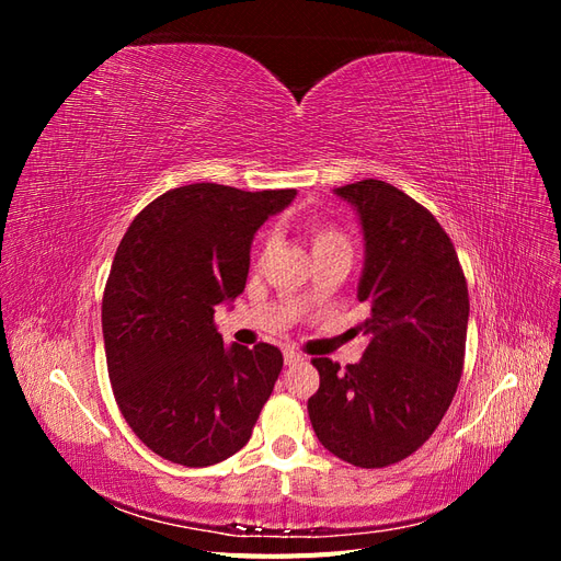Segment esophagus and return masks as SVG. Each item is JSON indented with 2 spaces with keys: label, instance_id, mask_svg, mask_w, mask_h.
I'll use <instances>...</instances> for the list:
<instances>
[{
  "label": "esophagus",
  "instance_id": "obj_1",
  "mask_svg": "<svg viewBox=\"0 0 561 561\" xmlns=\"http://www.w3.org/2000/svg\"><path fill=\"white\" fill-rule=\"evenodd\" d=\"M283 355H285V365H297V363H301V360H307L301 353H297V351H293V348L285 351Z\"/></svg>",
  "mask_w": 561,
  "mask_h": 561
}]
</instances>
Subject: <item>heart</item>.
I'll return each instance as SVG.
<instances>
[{"instance_id":"obj_1","label":"heart","mask_w":561,"mask_h":561,"mask_svg":"<svg viewBox=\"0 0 561 561\" xmlns=\"http://www.w3.org/2000/svg\"><path fill=\"white\" fill-rule=\"evenodd\" d=\"M309 239L313 245V254L322 250H348L351 252V241L342 227H336L332 222H325V219H313L309 222ZM266 245V239L262 243V250Z\"/></svg>"}]
</instances>
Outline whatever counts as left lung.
<instances>
[{"instance_id":"left-lung-1","label":"left lung","mask_w":561,"mask_h":561,"mask_svg":"<svg viewBox=\"0 0 561 561\" xmlns=\"http://www.w3.org/2000/svg\"><path fill=\"white\" fill-rule=\"evenodd\" d=\"M360 215L365 271L358 299L369 344L344 369L311 360L320 386L309 419L320 445L358 468H386L414 454L439 426L463 375L468 285L454 243L428 208L398 186L363 180L339 186Z\"/></svg>"}]
</instances>
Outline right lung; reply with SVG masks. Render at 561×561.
Segmentation results:
<instances>
[{"mask_svg":"<svg viewBox=\"0 0 561 561\" xmlns=\"http://www.w3.org/2000/svg\"><path fill=\"white\" fill-rule=\"evenodd\" d=\"M295 194L178 186L116 248L103 295L110 381L133 433L165 461L206 468L248 445L283 353L225 348L215 307L243 293L254 231Z\"/></svg>","mask_w":561,"mask_h":561,"instance_id":"add662e5","label":"right lung"}]
</instances>
